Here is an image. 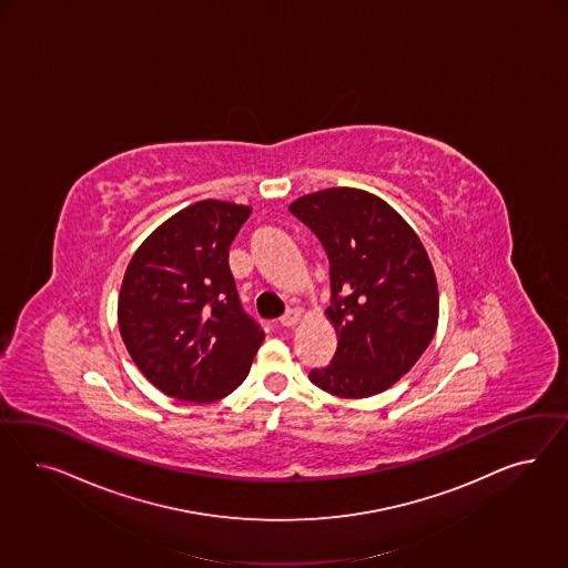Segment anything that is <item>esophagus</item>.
<instances>
[{"instance_id": "esophagus-1", "label": "esophagus", "mask_w": 568, "mask_h": 568, "mask_svg": "<svg viewBox=\"0 0 568 568\" xmlns=\"http://www.w3.org/2000/svg\"><path fill=\"white\" fill-rule=\"evenodd\" d=\"M297 321H300V310H287V312L281 316V325H283V327H293Z\"/></svg>"}]
</instances>
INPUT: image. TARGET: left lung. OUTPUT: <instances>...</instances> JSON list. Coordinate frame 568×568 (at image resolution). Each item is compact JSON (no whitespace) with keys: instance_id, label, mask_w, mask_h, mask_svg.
Instances as JSON below:
<instances>
[{"instance_id":"obj_1","label":"left lung","mask_w":568,"mask_h":568,"mask_svg":"<svg viewBox=\"0 0 568 568\" xmlns=\"http://www.w3.org/2000/svg\"><path fill=\"white\" fill-rule=\"evenodd\" d=\"M295 219L328 258L337 352L310 381L337 397L385 392L430 344L439 295L427 250L394 207L368 191L331 187L295 200Z\"/></svg>"}]
</instances>
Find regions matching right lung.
<instances>
[{"label":"right lung","mask_w":568,"mask_h":568,"mask_svg":"<svg viewBox=\"0 0 568 568\" xmlns=\"http://www.w3.org/2000/svg\"><path fill=\"white\" fill-rule=\"evenodd\" d=\"M250 214L231 202H197L160 224L126 266L122 342L166 396L197 404L229 396L264 342L229 268V245Z\"/></svg>","instance_id":"1"}]
</instances>
